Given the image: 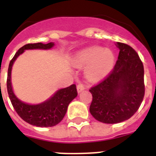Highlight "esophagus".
<instances>
[{
    "label": "esophagus",
    "mask_w": 156,
    "mask_h": 156,
    "mask_svg": "<svg viewBox=\"0 0 156 156\" xmlns=\"http://www.w3.org/2000/svg\"><path fill=\"white\" fill-rule=\"evenodd\" d=\"M83 89H85V87L83 83H80L77 84V91H78V92H81V91H83Z\"/></svg>",
    "instance_id": "obj_1"
}]
</instances>
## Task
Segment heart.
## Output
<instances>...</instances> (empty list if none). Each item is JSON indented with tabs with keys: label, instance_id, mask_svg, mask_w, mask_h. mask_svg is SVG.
<instances>
[{
	"label": "heart",
	"instance_id": "b5f03b06",
	"mask_svg": "<svg viewBox=\"0 0 156 156\" xmlns=\"http://www.w3.org/2000/svg\"><path fill=\"white\" fill-rule=\"evenodd\" d=\"M78 66H87L86 75L91 80H99L108 75L114 65L112 51L104 48L91 47L80 52L74 58Z\"/></svg>",
	"mask_w": 156,
	"mask_h": 156
}]
</instances>
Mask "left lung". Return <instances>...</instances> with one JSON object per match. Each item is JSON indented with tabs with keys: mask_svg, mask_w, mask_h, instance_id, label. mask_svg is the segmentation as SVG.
I'll use <instances>...</instances> for the list:
<instances>
[{
	"mask_svg": "<svg viewBox=\"0 0 156 156\" xmlns=\"http://www.w3.org/2000/svg\"><path fill=\"white\" fill-rule=\"evenodd\" d=\"M120 50L114 69L89 91L90 113L98 122L114 124L131 118L140 106L145 92L144 65L133 48L117 42Z\"/></svg>",
	"mask_w": 156,
	"mask_h": 156,
	"instance_id": "1",
	"label": "left lung"
}]
</instances>
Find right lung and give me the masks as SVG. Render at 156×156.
<instances>
[{"mask_svg":"<svg viewBox=\"0 0 156 156\" xmlns=\"http://www.w3.org/2000/svg\"><path fill=\"white\" fill-rule=\"evenodd\" d=\"M53 42L47 44L28 43L21 47L16 53L15 56L9 63L7 77V90L9 98L11 100L13 108L18 115L27 123L38 127H52L58 125L65 117L67 111L68 106L73 98L77 96L76 87L75 84L66 88L60 89L54 96L38 105H29L21 102L16 98L12 91L11 84V71L15 60L25 50L43 49L47 50L54 46Z\"/></svg>","mask_w":156,"mask_h":156,"instance_id":"1","label":"right lung"}]
</instances>
